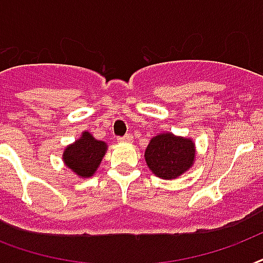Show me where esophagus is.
<instances>
[{"label": "esophagus", "instance_id": "obj_1", "mask_svg": "<svg viewBox=\"0 0 263 263\" xmlns=\"http://www.w3.org/2000/svg\"><path fill=\"white\" fill-rule=\"evenodd\" d=\"M117 142H119V143H131L132 136L125 135V136H123V138H117Z\"/></svg>", "mask_w": 263, "mask_h": 263}]
</instances>
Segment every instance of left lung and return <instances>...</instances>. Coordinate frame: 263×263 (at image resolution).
I'll return each mask as SVG.
<instances>
[{
    "label": "left lung",
    "instance_id": "left-lung-1",
    "mask_svg": "<svg viewBox=\"0 0 263 263\" xmlns=\"http://www.w3.org/2000/svg\"><path fill=\"white\" fill-rule=\"evenodd\" d=\"M196 147L191 138L164 132L152 138L144 152L148 169L164 180L177 179L195 162Z\"/></svg>",
    "mask_w": 263,
    "mask_h": 263
}]
</instances>
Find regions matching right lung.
<instances>
[{
  "label": "right lung",
  "mask_w": 263,
  "mask_h": 263,
  "mask_svg": "<svg viewBox=\"0 0 263 263\" xmlns=\"http://www.w3.org/2000/svg\"><path fill=\"white\" fill-rule=\"evenodd\" d=\"M106 152L107 144L105 142L95 139L90 132L84 131L79 139L64 148L63 161L75 175L87 179L97 172Z\"/></svg>",
  "instance_id": "right-lung-1"
}]
</instances>
